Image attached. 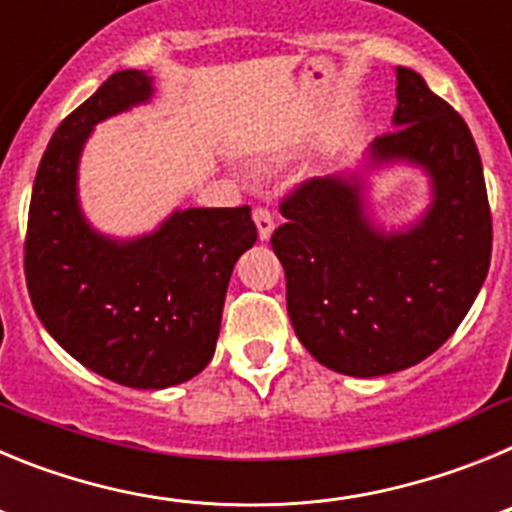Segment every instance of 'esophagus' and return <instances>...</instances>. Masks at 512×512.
I'll return each instance as SVG.
<instances>
[{"mask_svg":"<svg viewBox=\"0 0 512 512\" xmlns=\"http://www.w3.org/2000/svg\"><path fill=\"white\" fill-rule=\"evenodd\" d=\"M253 223L259 228L261 241H269L271 230H274V215H271L266 207H256V210H253Z\"/></svg>","mask_w":512,"mask_h":512,"instance_id":"34e87169","label":"esophagus"}]
</instances>
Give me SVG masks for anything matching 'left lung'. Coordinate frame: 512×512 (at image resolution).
Segmentation results:
<instances>
[{
	"instance_id": "left-lung-1",
	"label": "left lung",
	"mask_w": 512,
	"mask_h": 512,
	"mask_svg": "<svg viewBox=\"0 0 512 512\" xmlns=\"http://www.w3.org/2000/svg\"><path fill=\"white\" fill-rule=\"evenodd\" d=\"M395 130L372 143L374 164L428 171L433 202L405 233H382L356 176H318L279 205L271 248L287 277L297 338L348 377L400 372L449 341L485 282L492 215L477 143L423 76L397 66Z\"/></svg>"
}]
</instances>
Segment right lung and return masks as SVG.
Here are the masks:
<instances>
[{
    "instance_id": "1",
    "label": "right lung",
    "mask_w": 512,
    "mask_h": 512,
    "mask_svg": "<svg viewBox=\"0 0 512 512\" xmlns=\"http://www.w3.org/2000/svg\"><path fill=\"white\" fill-rule=\"evenodd\" d=\"M151 94V76L117 71L58 125L35 174L25 235L40 323L79 364L135 390L182 384L210 364L233 266L256 243L248 205L176 210L133 241H112L84 220L81 148L97 122Z\"/></svg>"
}]
</instances>
